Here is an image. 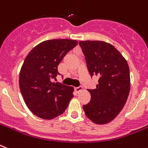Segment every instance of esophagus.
<instances>
[{
  "label": "esophagus",
  "mask_w": 148,
  "mask_h": 148,
  "mask_svg": "<svg viewBox=\"0 0 148 148\" xmlns=\"http://www.w3.org/2000/svg\"><path fill=\"white\" fill-rule=\"evenodd\" d=\"M74 90L77 92H80V91L83 90V87L82 86H78V87H75L74 88Z\"/></svg>",
  "instance_id": "obj_1"
}]
</instances>
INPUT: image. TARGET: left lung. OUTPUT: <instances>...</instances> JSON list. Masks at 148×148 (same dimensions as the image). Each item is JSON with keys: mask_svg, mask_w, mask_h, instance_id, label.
Wrapping results in <instances>:
<instances>
[{"mask_svg": "<svg viewBox=\"0 0 148 148\" xmlns=\"http://www.w3.org/2000/svg\"><path fill=\"white\" fill-rule=\"evenodd\" d=\"M90 76L99 77L96 89H88L91 100L83 106L88 118L96 124L112 121L126 102L130 90V68L113 45L99 40L79 42Z\"/></svg>", "mask_w": 148, "mask_h": 148, "instance_id": "obj_1", "label": "left lung"}]
</instances>
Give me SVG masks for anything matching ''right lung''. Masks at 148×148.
<instances>
[{"label":"right lung","mask_w":148,"mask_h":148,"mask_svg":"<svg viewBox=\"0 0 148 148\" xmlns=\"http://www.w3.org/2000/svg\"><path fill=\"white\" fill-rule=\"evenodd\" d=\"M77 45L68 39H53L39 43L26 56L19 73V88L26 105L34 115L52 120L64 112L74 97V88L56 79L58 65L67 53Z\"/></svg>","instance_id":"right-lung-1"}]
</instances>
